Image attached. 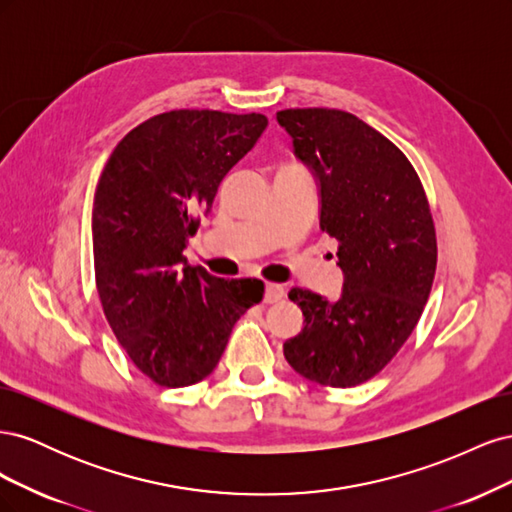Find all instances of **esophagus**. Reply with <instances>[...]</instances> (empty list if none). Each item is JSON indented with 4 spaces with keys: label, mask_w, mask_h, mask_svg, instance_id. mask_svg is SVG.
<instances>
[{
    "label": "esophagus",
    "mask_w": 512,
    "mask_h": 512,
    "mask_svg": "<svg viewBox=\"0 0 512 512\" xmlns=\"http://www.w3.org/2000/svg\"><path fill=\"white\" fill-rule=\"evenodd\" d=\"M284 294H286V290H284L282 284L269 282V284L265 286V303H277V301H282Z\"/></svg>",
    "instance_id": "34e87169"
}]
</instances>
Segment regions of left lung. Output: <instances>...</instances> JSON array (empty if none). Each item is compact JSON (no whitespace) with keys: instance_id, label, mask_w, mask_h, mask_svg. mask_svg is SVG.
Returning a JSON list of instances; mask_svg holds the SVG:
<instances>
[{"instance_id":"obj_1","label":"left lung","mask_w":512,"mask_h":512,"mask_svg":"<svg viewBox=\"0 0 512 512\" xmlns=\"http://www.w3.org/2000/svg\"><path fill=\"white\" fill-rule=\"evenodd\" d=\"M277 121L320 183V230L344 271L337 301L288 292L305 320L284 356L303 378L348 389L380 374L414 331L436 275V226L404 151L359 117L286 108Z\"/></svg>"}]
</instances>
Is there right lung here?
Returning <instances> with one entry per match:
<instances>
[{
  "mask_svg": "<svg viewBox=\"0 0 512 512\" xmlns=\"http://www.w3.org/2000/svg\"><path fill=\"white\" fill-rule=\"evenodd\" d=\"M267 123L260 113L168 111L123 136L102 170L91 215L100 303L130 361L160 386L207 378L265 294L254 277L188 265L183 250Z\"/></svg>",
  "mask_w": 512,
  "mask_h": 512,
  "instance_id": "obj_1",
  "label": "right lung"
}]
</instances>
